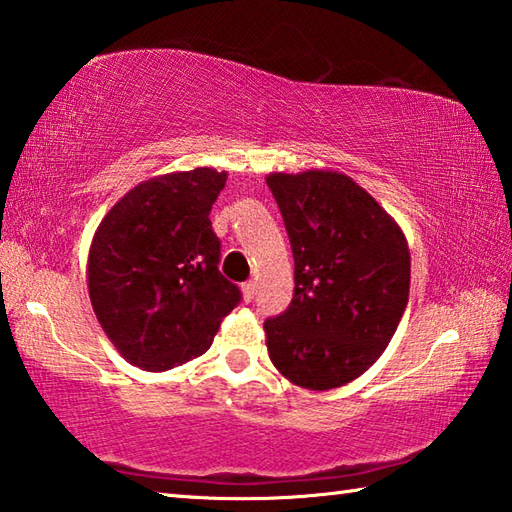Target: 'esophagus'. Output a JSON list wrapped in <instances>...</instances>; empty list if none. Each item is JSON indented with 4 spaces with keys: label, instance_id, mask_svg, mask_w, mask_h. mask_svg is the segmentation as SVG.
<instances>
[{
    "label": "esophagus",
    "instance_id": "34e87169",
    "mask_svg": "<svg viewBox=\"0 0 512 512\" xmlns=\"http://www.w3.org/2000/svg\"><path fill=\"white\" fill-rule=\"evenodd\" d=\"M256 296V283L249 281V283H243V301L245 303H252Z\"/></svg>",
    "mask_w": 512,
    "mask_h": 512
}]
</instances>
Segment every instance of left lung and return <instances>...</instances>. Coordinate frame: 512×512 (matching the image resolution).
<instances>
[{
  "label": "left lung",
  "mask_w": 512,
  "mask_h": 512,
  "mask_svg": "<svg viewBox=\"0 0 512 512\" xmlns=\"http://www.w3.org/2000/svg\"><path fill=\"white\" fill-rule=\"evenodd\" d=\"M294 254V298L265 321L274 368L307 390H332L372 368L410 294V249L397 220L332 169L265 178Z\"/></svg>",
  "instance_id": "8db88e82"
}]
</instances>
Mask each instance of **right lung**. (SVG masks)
Returning a JSON list of instances; mask_svg holds the SVG:
<instances>
[{"instance_id":"obj_1","label":"right lung","mask_w":512,"mask_h":512,"mask_svg":"<svg viewBox=\"0 0 512 512\" xmlns=\"http://www.w3.org/2000/svg\"><path fill=\"white\" fill-rule=\"evenodd\" d=\"M227 171L198 167L140 182L91 240L93 312L122 359L165 372L209 350L240 289L218 272L209 211Z\"/></svg>"}]
</instances>
